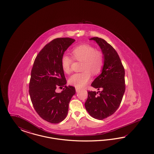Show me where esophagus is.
<instances>
[{
    "mask_svg": "<svg viewBox=\"0 0 154 154\" xmlns=\"http://www.w3.org/2000/svg\"><path fill=\"white\" fill-rule=\"evenodd\" d=\"M80 91V88H77V87H75V91H76L77 92H79Z\"/></svg>",
    "mask_w": 154,
    "mask_h": 154,
    "instance_id": "esophagus-1",
    "label": "esophagus"
}]
</instances>
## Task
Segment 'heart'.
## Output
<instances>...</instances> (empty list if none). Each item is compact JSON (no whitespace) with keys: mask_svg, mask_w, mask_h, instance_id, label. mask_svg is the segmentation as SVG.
<instances>
[{"mask_svg":"<svg viewBox=\"0 0 154 154\" xmlns=\"http://www.w3.org/2000/svg\"><path fill=\"white\" fill-rule=\"evenodd\" d=\"M72 54L75 60L82 62L81 70L84 72L71 75L68 82L69 84L77 88L85 86L91 79V74L96 75L102 69L104 56L101 51L88 44H82L74 48ZM73 59L67 54H63L61 58V66L63 71L69 74L71 72V66Z\"/></svg>","mask_w":154,"mask_h":154,"instance_id":"1","label":"heart"}]
</instances>
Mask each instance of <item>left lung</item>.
I'll return each mask as SVG.
<instances>
[{
  "label": "left lung",
  "instance_id": "obj_1",
  "mask_svg": "<svg viewBox=\"0 0 154 154\" xmlns=\"http://www.w3.org/2000/svg\"><path fill=\"white\" fill-rule=\"evenodd\" d=\"M89 40L100 47L104 65L102 73L91 84L100 91H88L85 107L91 117L102 120L113 114L121 103L125 91V69L117 52L106 40L97 37Z\"/></svg>",
  "mask_w": 154,
  "mask_h": 154
}]
</instances>
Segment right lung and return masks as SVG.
<instances>
[{"label": "right lung", "mask_w": 154, "mask_h": 154, "mask_svg": "<svg viewBox=\"0 0 154 154\" xmlns=\"http://www.w3.org/2000/svg\"><path fill=\"white\" fill-rule=\"evenodd\" d=\"M75 42L69 37L57 38L46 44L39 52L31 71L29 82L30 99L39 116L52 124H58L66 118L69 104L75 95V88L66 86L61 66V58ZM65 87L60 93L55 90Z\"/></svg>", "instance_id": "1"}]
</instances>
